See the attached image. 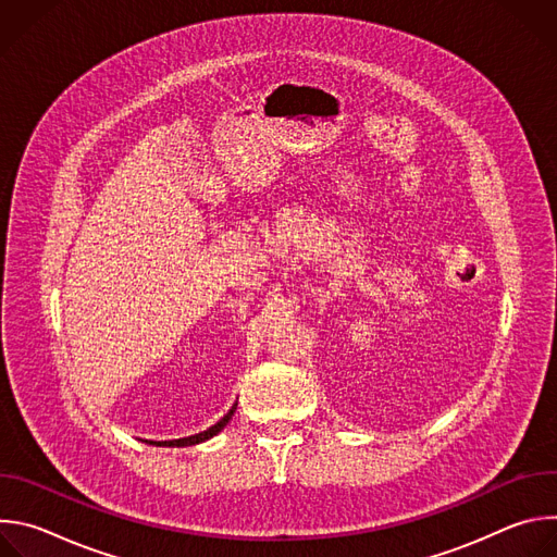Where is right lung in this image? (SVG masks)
<instances>
[{"mask_svg":"<svg viewBox=\"0 0 557 557\" xmlns=\"http://www.w3.org/2000/svg\"><path fill=\"white\" fill-rule=\"evenodd\" d=\"M237 406V404H235ZM235 406L215 423V425H211L209 430H205V432H200V434H194V436H187V438H176V441H149L151 445H161V447H185V445H196V443H202V441H207V438H211V436H215L228 421H231V417H233V412H235Z\"/></svg>","mask_w":557,"mask_h":557,"instance_id":"right-lung-1","label":"right lung"}]
</instances>
